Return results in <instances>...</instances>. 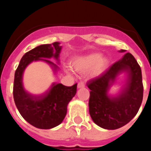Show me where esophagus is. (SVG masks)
Masks as SVG:
<instances>
[{"mask_svg": "<svg viewBox=\"0 0 151 151\" xmlns=\"http://www.w3.org/2000/svg\"><path fill=\"white\" fill-rule=\"evenodd\" d=\"M83 87H85V83H83V82H80V83H78V84H77V88H83Z\"/></svg>", "mask_w": 151, "mask_h": 151, "instance_id": "1", "label": "esophagus"}]
</instances>
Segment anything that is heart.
<instances>
[{
    "mask_svg": "<svg viewBox=\"0 0 151 151\" xmlns=\"http://www.w3.org/2000/svg\"><path fill=\"white\" fill-rule=\"evenodd\" d=\"M108 66V60L101 57L99 53H91L77 58L73 62L76 71L84 72L91 69V76H98L103 72Z\"/></svg>",
    "mask_w": 151,
    "mask_h": 151,
    "instance_id": "b5f03b06",
    "label": "heart"
}]
</instances>
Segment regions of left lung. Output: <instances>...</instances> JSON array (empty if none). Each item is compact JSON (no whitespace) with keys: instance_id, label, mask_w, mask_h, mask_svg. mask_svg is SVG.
<instances>
[{"instance_id":"left-lung-1","label":"left lung","mask_w":151,"mask_h":151,"mask_svg":"<svg viewBox=\"0 0 151 151\" xmlns=\"http://www.w3.org/2000/svg\"><path fill=\"white\" fill-rule=\"evenodd\" d=\"M123 70L129 74L126 88L119 97H108L107 91L111 83ZM87 85L91 90L90 115L100 127L111 130L119 129L127 124L139 111L143 98L142 71L131 53H126L99 76L88 81Z\"/></svg>"}]
</instances>
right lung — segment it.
<instances>
[{"instance_id": "1", "label": "right lung", "mask_w": 151, "mask_h": 151, "mask_svg": "<svg viewBox=\"0 0 151 151\" xmlns=\"http://www.w3.org/2000/svg\"><path fill=\"white\" fill-rule=\"evenodd\" d=\"M60 50L61 46H59L58 42L36 47L22 56L15 71L13 87L15 104L22 118L39 129H52L62 123L66 115L67 105L77 93V85L68 87L61 83H53L44 94L33 95L23 88L22 74L33 60H45L56 69L55 63L44 58L54 57L58 60Z\"/></svg>"}]
</instances>
